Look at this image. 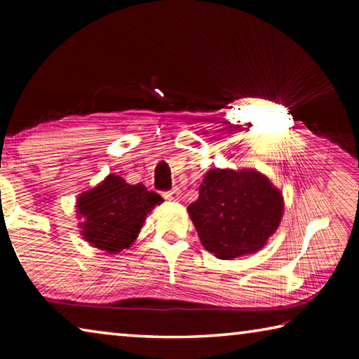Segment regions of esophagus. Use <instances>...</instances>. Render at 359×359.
Returning a JSON list of instances; mask_svg holds the SVG:
<instances>
[{
	"label": "esophagus",
	"mask_w": 359,
	"mask_h": 359,
	"mask_svg": "<svg viewBox=\"0 0 359 359\" xmlns=\"http://www.w3.org/2000/svg\"><path fill=\"white\" fill-rule=\"evenodd\" d=\"M163 198L168 199V201H177V199L180 198V190L175 187V188H172V190L163 193Z\"/></svg>",
	"instance_id": "obj_1"
}]
</instances>
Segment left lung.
Returning a JSON list of instances; mask_svg holds the SVG:
<instances>
[{"mask_svg": "<svg viewBox=\"0 0 359 359\" xmlns=\"http://www.w3.org/2000/svg\"><path fill=\"white\" fill-rule=\"evenodd\" d=\"M205 250L233 259L263 248L283 215V196L255 169H210L188 205Z\"/></svg>", "mask_w": 359, "mask_h": 359, "instance_id": "8db88e82", "label": "left lung"}]
</instances>
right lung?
<instances>
[{
  "label": "right lung",
  "mask_w": 359,
  "mask_h": 359,
  "mask_svg": "<svg viewBox=\"0 0 359 359\" xmlns=\"http://www.w3.org/2000/svg\"><path fill=\"white\" fill-rule=\"evenodd\" d=\"M163 199L142 184L131 185L120 175L109 174L77 199L79 223L83 239L107 253H120L136 241L139 231Z\"/></svg>",
  "instance_id": "obj_1"
}]
</instances>
